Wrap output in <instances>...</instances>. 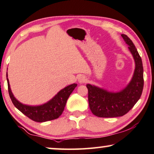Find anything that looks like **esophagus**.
<instances>
[{"label": "esophagus", "mask_w": 154, "mask_h": 154, "mask_svg": "<svg viewBox=\"0 0 154 154\" xmlns=\"http://www.w3.org/2000/svg\"><path fill=\"white\" fill-rule=\"evenodd\" d=\"M78 81H79L80 83H84V82H86L87 79L85 75H80L78 79Z\"/></svg>", "instance_id": "esophagus-1"}]
</instances>
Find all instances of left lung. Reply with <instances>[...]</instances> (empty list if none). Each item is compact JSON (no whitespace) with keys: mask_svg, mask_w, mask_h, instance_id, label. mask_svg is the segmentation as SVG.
Instances as JSON below:
<instances>
[{"mask_svg":"<svg viewBox=\"0 0 154 154\" xmlns=\"http://www.w3.org/2000/svg\"><path fill=\"white\" fill-rule=\"evenodd\" d=\"M122 37L134 59V73L128 84L119 92H110L94 85L87 84L89 106L92 112L97 117H122L135 106L142 95L144 86L142 59L130 38L124 34Z\"/></svg>","mask_w":154,"mask_h":154,"instance_id":"8db88e82","label":"left lung"}]
</instances>
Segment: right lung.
Masks as SVG:
<instances>
[{
	"label": "right lung",
	"instance_id": "1",
	"mask_svg": "<svg viewBox=\"0 0 154 154\" xmlns=\"http://www.w3.org/2000/svg\"><path fill=\"white\" fill-rule=\"evenodd\" d=\"M6 76L9 94L13 104L23 114L37 122H44L58 118L64 111L68 98L77 86V84L75 83L69 85L59 91L52 99L46 103L39 106H29L21 103L14 97L10 88L8 78V72Z\"/></svg>",
	"mask_w": 154,
	"mask_h": 154
}]
</instances>
